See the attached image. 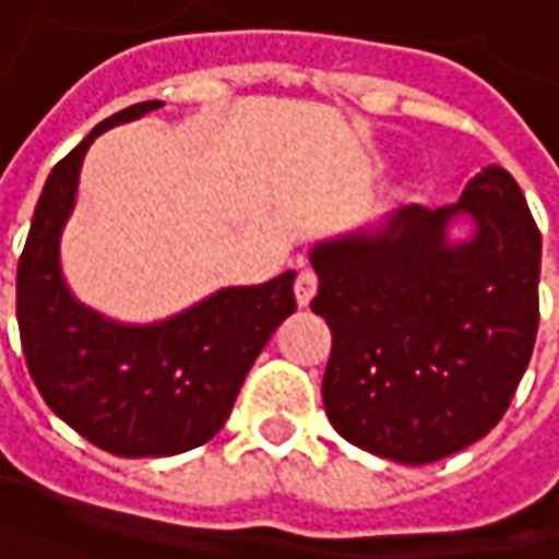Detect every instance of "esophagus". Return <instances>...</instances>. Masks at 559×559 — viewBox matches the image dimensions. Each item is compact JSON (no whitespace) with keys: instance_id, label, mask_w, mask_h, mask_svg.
Listing matches in <instances>:
<instances>
[{"instance_id":"34e87169","label":"esophagus","mask_w":559,"mask_h":559,"mask_svg":"<svg viewBox=\"0 0 559 559\" xmlns=\"http://www.w3.org/2000/svg\"><path fill=\"white\" fill-rule=\"evenodd\" d=\"M313 295H317V273L311 267H301L295 276V298L305 308V305H311Z\"/></svg>"}]
</instances>
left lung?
Wrapping results in <instances>:
<instances>
[{
	"label": "left lung",
	"instance_id": "left-lung-1",
	"mask_svg": "<svg viewBox=\"0 0 559 559\" xmlns=\"http://www.w3.org/2000/svg\"><path fill=\"white\" fill-rule=\"evenodd\" d=\"M457 213L477 233L451 247ZM311 264V308L333 333L323 404L342 439L417 466L498 426L535 348L542 270V233L504 167L476 174L457 204H407L376 236L317 246Z\"/></svg>",
	"mask_w": 559,
	"mask_h": 559
}]
</instances>
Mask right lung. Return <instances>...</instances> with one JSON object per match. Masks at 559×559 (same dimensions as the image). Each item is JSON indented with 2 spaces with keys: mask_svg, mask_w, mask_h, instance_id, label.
I'll list each match as a JSON object with an SVG mask.
<instances>
[{
  "mask_svg": "<svg viewBox=\"0 0 559 559\" xmlns=\"http://www.w3.org/2000/svg\"><path fill=\"white\" fill-rule=\"evenodd\" d=\"M140 102L105 118L55 164L17 261V326L27 370L58 417L118 457H170L221 432L248 370L295 311V273L236 286L155 326H120L74 301L58 267L80 164L108 127L142 118Z\"/></svg>",
  "mask_w": 559,
  "mask_h": 559,
  "instance_id": "1",
  "label": "right lung"
}]
</instances>
